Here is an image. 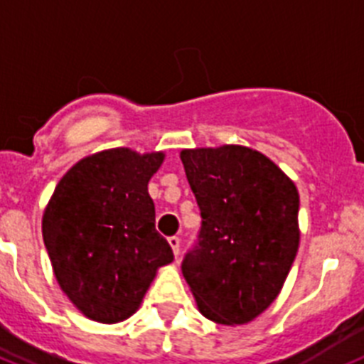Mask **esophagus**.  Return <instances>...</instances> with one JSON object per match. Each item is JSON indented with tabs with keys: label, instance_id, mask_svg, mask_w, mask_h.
Returning a JSON list of instances; mask_svg holds the SVG:
<instances>
[{
	"label": "esophagus",
	"instance_id": "obj_1",
	"mask_svg": "<svg viewBox=\"0 0 364 364\" xmlns=\"http://www.w3.org/2000/svg\"><path fill=\"white\" fill-rule=\"evenodd\" d=\"M169 245H171V249H173L175 257H178V253H180V238H178V236H171Z\"/></svg>",
	"mask_w": 364,
	"mask_h": 364
}]
</instances>
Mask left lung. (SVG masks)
<instances>
[{
    "instance_id": "8db88e82",
    "label": "left lung",
    "mask_w": 364,
    "mask_h": 364,
    "mask_svg": "<svg viewBox=\"0 0 364 364\" xmlns=\"http://www.w3.org/2000/svg\"><path fill=\"white\" fill-rule=\"evenodd\" d=\"M180 160L203 218L182 262L186 283L203 316L249 323L275 301L296 258V184L249 146L184 149Z\"/></svg>"
}]
</instances>
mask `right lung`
<instances>
[{"instance_id": "add662e5", "label": "right lung", "mask_w": 364, "mask_h": 364, "mask_svg": "<svg viewBox=\"0 0 364 364\" xmlns=\"http://www.w3.org/2000/svg\"><path fill=\"white\" fill-rule=\"evenodd\" d=\"M164 152L109 149L72 165L42 215V238L61 290L100 323L139 309L173 249L156 230L149 180Z\"/></svg>"}]
</instances>
